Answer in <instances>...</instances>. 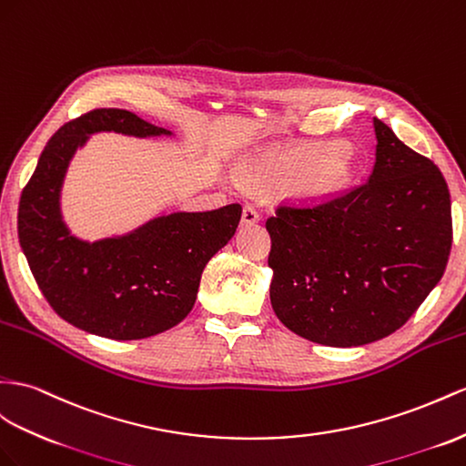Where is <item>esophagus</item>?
I'll return each mask as SVG.
<instances>
[{"mask_svg":"<svg viewBox=\"0 0 466 466\" xmlns=\"http://www.w3.org/2000/svg\"><path fill=\"white\" fill-rule=\"evenodd\" d=\"M258 222H259V212L254 207L246 205L244 210H242V224L244 226H254Z\"/></svg>","mask_w":466,"mask_h":466,"instance_id":"34e87169","label":"esophagus"}]
</instances>
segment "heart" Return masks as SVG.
<instances>
[{
    "label": "heart",
    "instance_id": "obj_1",
    "mask_svg": "<svg viewBox=\"0 0 466 466\" xmlns=\"http://www.w3.org/2000/svg\"><path fill=\"white\" fill-rule=\"evenodd\" d=\"M356 171V155L330 141L297 143L269 151L248 167L256 181H289L291 193L313 205L342 195L352 185Z\"/></svg>",
    "mask_w": 466,
    "mask_h": 466
}]
</instances>
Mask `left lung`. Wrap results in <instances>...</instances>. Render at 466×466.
<instances>
[{
	"label": "left lung",
	"mask_w": 466,
	"mask_h": 466,
	"mask_svg": "<svg viewBox=\"0 0 466 466\" xmlns=\"http://www.w3.org/2000/svg\"><path fill=\"white\" fill-rule=\"evenodd\" d=\"M374 131L368 183L317 207L281 205L266 222L273 311L325 347H362L403 327L451 252L445 177L378 117Z\"/></svg>",
	"instance_id": "obj_1"
}]
</instances>
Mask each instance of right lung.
<instances>
[{
  "label": "right lung",
  "mask_w": 466,
  "mask_h": 466,
  "mask_svg": "<svg viewBox=\"0 0 466 466\" xmlns=\"http://www.w3.org/2000/svg\"><path fill=\"white\" fill-rule=\"evenodd\" d=\"M98 131L171 136L169 129L117 108L70 119L46 143L23 188L19 244L45 299L66 323L114 340L147 339L190 313L202 269L230 242L242 207L173 212L124 236L80 240L63 220L61 188L73 155Z\"/></svg>",
  "instance_id": "right-lung-1"
}]
</instances>
